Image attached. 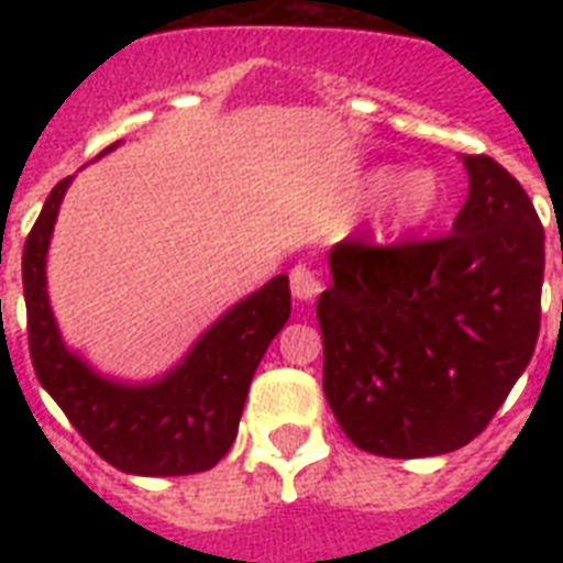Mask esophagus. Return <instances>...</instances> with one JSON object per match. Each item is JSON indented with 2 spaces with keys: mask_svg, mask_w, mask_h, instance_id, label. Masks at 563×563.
Segmentation results:
<instances>
[{
  "mask_svg": "<svg viewBox=\"0 0 563 563\" xmlns=\"http://www.w3.org/2000/svg\"><path fill=\"white\" fill-rule=\"evenodd\" d=\"M289 283H291V295L300 300V303H309V300H316L321 295V277H318L309 265H295L289 274Z\"/></svg>",
  "mask_w": 563,
  "mask_h": 563,
  "instance_id": "obj_1",
  "label": "esophagus"
}]
</instances>
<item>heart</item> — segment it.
Masks as SVG:
<instances>
[{
  "label": "heart",
  "instance_id": "1",
  "mask_svg": "<svg viewBox=\"0 0 563 563\" xmlns=\"http://www.w3.org/2000/svg\"><path fill=\"white\" fill-rule=\"evenodd\" d=\"M368 192L374 198H385V224L391 230H411L420 228L438 212L444 203V187L432 172H409L402 175L400 169L383 166V169L371 172Z\"/></svg>",
  "mask_w": 563,
  "mask_h": 563
}]
</instances>
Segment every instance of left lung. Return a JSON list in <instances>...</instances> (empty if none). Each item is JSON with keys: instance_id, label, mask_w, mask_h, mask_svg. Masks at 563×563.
I'll return each mask as SVG.
<instances>
[{"instance_id": "left-lung-1", "label": "left lung", "mask_w": 563, "mask_h": 563, "mask_svg": "<svg viewBox=\"0 0 563 563\" xmlns=\"http://www.w3.org/2000/svg\"><path fill=\"white\" fill-rule=\"evenodd\" d=\"M453 233L330 251L318 298L324 394L365 453L423 459L471 444L506 402L541 333L543 224L526 189L488 154Z\"/></svg>"}]
</instances>
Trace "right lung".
<instances>
[{"label":"right lung","mask_w":563,"mask_h":563,"mask_svg":"<svg viewBox=\"0 0 563 563\" xmlns=\"http://www.w3.org/2000/svg\"><path fill=\"white\" fill-rule=\"evenodd\" d=\"M110 148L117 143L101 154ZM69 180L64 178L52 189L22 251L34 374L78 435L117 471L134 476L210 471L236 438L256 365L289 321V277L277 274L263 289L239 300L198 339L187 360L157 383L104 379L87 368L81 356L66 351L46 295L48 239Z\"/></svg>","instance_id":"add662e5"}]
</instances>
